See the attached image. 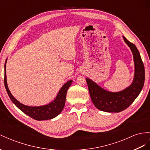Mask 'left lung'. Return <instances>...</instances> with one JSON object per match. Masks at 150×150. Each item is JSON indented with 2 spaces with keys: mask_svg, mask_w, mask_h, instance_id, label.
I'll use <instances>...</instances> for the list:
<instances>
[{
  "mask_svg": "<svg viewBox=\"0 0 150 150\" xmlns=\"http://www.w3.org/2000/svg\"><path fill=\"white\" fill-rule=\"evenodd\" d=\"M124 40L132 52L135 71L131 85L124 90L112 93L103 89L89 79H86L91 100L96 108L106 112L118 113L127 108L143 89L145 74L144 67L136 46L124 37Z\"/></svg>",
  "mask_w": 150,
  "mask_h": 150,
  "instance_id": "1",
  "label": "left lung"
}]
</instances>
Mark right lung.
I'll return each instance as SVG.
<instances>
[{"instance_id":"1","label":"right lung","mask_w":150,"mask_h":150,"mask_svg":"<svg viewBox=\"0 0 150 150\" xmlns=\"http://www.w3.org/2000/svg\"><path fill=\"white\" fill-rule=\"evenodd\" d=\"M6 62L7 59L5 62L4 65V85L7 94H8L11 101H13L14 104L16 105L18 108L21 110L26 115H28L29 117L35 119L36 120H45L52 119L57 116L61 112L64 106L65 101H66L67 93L68 88L70 87L72 83V80H69L66 83H64L63 87L61 88L60 91L57 94V96L54 100L52 101L51 103L44 106H28L21 104L16 99L14 98L13 96L11 94V92L9 89L7 83L6 79Z\"/></svg>"}]
</instances>
